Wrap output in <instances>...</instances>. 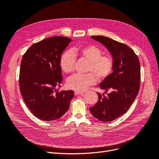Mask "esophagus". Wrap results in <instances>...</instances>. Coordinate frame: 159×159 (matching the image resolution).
<instances>
[{
    "label": "esophagus",
    "instance_id": "34e87169",
    "mask_svg": "<svg viewBox=\"0 0 159 159\" xmlns=\"http://www.w3.org/2000/svg\"><path fill=\"white\" fill-rule=\"evenodd\" d=\"M86 93V91H78V90H75V94H83Z\"/></svg>",
    "mask_w": 159,
    "mask_h": 159
}]
</instances>
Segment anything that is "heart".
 Segmentation results:
<instances>
[{
	"mask_svg": "<svg viewBox=\"0 0 159 159\" xmlns=\"http://www.w3.org/2000/svg\"><path fill=\"white\" fill-rule=\"evenodd\" d=\"M101 48L93 44L84 45L66 51L62 54L60 65L65 73H70L74 69L75 56L83 58L89 62V73L76 74L67 81L68 87L78 91H84L90 86L97 83V76L100 80L108 79L114 70L115 62L109 55H102Z\"/></svg>",
	"mask_w": 159,
	"mask_h": 159,
	"instance_id": "heart-1",
	"label": "heart"
}]
</instances>
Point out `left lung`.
Listing matches in <instances>:
<instances>
[{"instance_id":"obj_1","label":"left lung","mask_w":159,"mask_h":159,"mask_svg":"<svg viewBox=\"0 0 159 159\" xmlns=\"http://www.w3.org/2000/svg\"><path fill=\"white\" fill-rule=\"evenodd\" d=\"M112 54L114 70L108 79L100 84L107 94L98 93V101L90 108L93 116L108 122L120 117L133 103L140 89V62L137 54L127 45L103 36H92ZM108 91L110 92L107 93Z\"/></svg>"}]
</instances>
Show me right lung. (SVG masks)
I'll use <instances>...</instances> for the list:
<instances>
[{"instance_id": "1", "label": "right lung", "mask_w": 159, "mask_h": 159, "mask_svg": "<svg viewBox=\"0 0 159 159\" xmlns=\"http://www.w3.org/2000/svg\"><path fill=\"white\" fill-rule=\"evenodd\" d=\"M53 37L33 44L22 57L20 75V94L30 111L43 120L60 119L69 108L73 90H57L62 80L61 54L71 41Z\"/></svg>"}]
</instances>
